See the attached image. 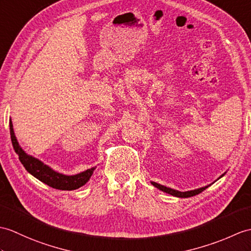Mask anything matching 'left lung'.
<instances>
[{"instance_id": "left-lung-1", "label": "left lung", "mask_w": 251, "mask_h": 251, "mask_svg": "<svg viewBox=\"0 0 251 251\" xmlns=\"http://www.w3.org/2000/svg\"><path fill=\"white\" fill-rule=\"evenodd\" d=\"M226 174V172L223 174V176H220V177H223ZM152 183L153 186H155L156 188H158L159 190L164 191V192H167V194L171 195V196H174V197H177V198H189V197H194L196 195H199L200 192H202L203 190H205L208 186H211V184L207 185V186H204V187H201V188H198V189H194V190H188V191H178V190H176V189H172V188H169L167 187V186H164V185H160L158 183H155V182H151Z\"/></svg>"}]
</instances>
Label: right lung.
I'll return each mask as SVG.
<instances>
[{
    "mask_svg": "<svg viewBox=\"0 0 251 251\" xmlns=\"http://www.w3.org/2000/svg\"><path fill=\"white\" fill-rule=\"evenodd\" d=\"M9 129H10V138L11 143L15 152L18 154L19 160L25 170L31 173L34 177L39 179L40 182L47 184L52 188L60 189V190H75L80 188L81 186L87 183V180L92 176L93 172H94L96 167H93L87 170L80 172L78 174H74V176H66V174H62L54 171L53 169L49 166L45 165L42 160H39L35 157L26 154L22 148L19 145V142L17 141V138L15 136L14 128H13V122L9 120Z\"/></svg>",
    "mask_w": 251,
    "mask_h": 251,
    "instance_id": "1",
    "label": "right lung"
}]
</instances>
